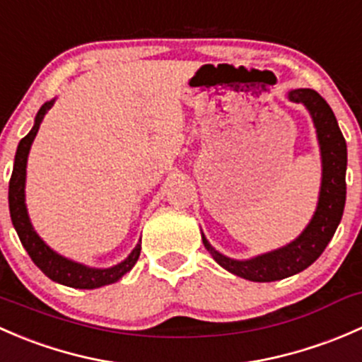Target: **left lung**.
Segmentation results:
<instances>
[{"instance_id": "8db88e82", "label": "left lung", "mask_w": 362, "mask_h": 362, "mask_svg": "<svg viewBox=\"0 0 362 362\" xmlns=\"http://www.w3.org/2000/svg\"><path fill=\"white\" fill-rule=\"evenodd\" d=\"M287 98L293 103H301L312 117L322 163L319 202L306 228L287 245L243 261L215 250L202 233L203 243L211 257L229 273L250 282H275L313 264L333 238L345 208L346 144L338 127L337 117L326 100L313 89L289 90Z\"/></svg>"}]
</instances>
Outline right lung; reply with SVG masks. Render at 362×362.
Listing matches in <instances>:
<instances>
[{
    "instance_id": "add662e5",
    "label": "right lung",
    "mask_w": 362,
    "mask_h": 362,
    "mask_svg": "<svg viewBox=\"0 0 362 362\" xmlns=\"http://www.w3.org/2000/svg\"><path fill=\"white\" fill-rule=\"evenodd\" d=\"M54 103H56V100H50L42 105V108L36 113L31 131L19 141L16 159H13L12 178H10L8 185L10 217H12L13 228H16L21 243H23L29 257L50 280L73 287V289H98V287L117 282L127 272H131V268L136 264L138 257H140L141 240L136 243L133 252L124 261H120L119 264L110 266V268H90V266L71 261V259L57 254L35 231L31 218H29L28 206H25V166H28V156L36 133L40 129V124H42L43 117L52 108Z\"/></svg>"
}]
</instances>
